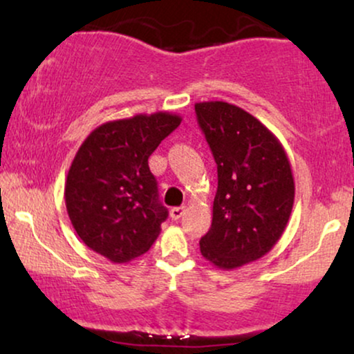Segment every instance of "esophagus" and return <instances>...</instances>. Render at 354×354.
<instances>
[{"instance_id":"34e87169","label":"esophagus","mask_w":354,"mask_h":354,"mask_svg":"<svg viewBox=\"0 0 354 354\" xmlns=\"http://www.w3.org/2000/svg\"><path fill=\"white\" fill-rule=\"evenodd\" d=\"M183 214H185V207H183V206H177V207H172V209H171L172 221H178Z\"/></svg>"}]
</instances>
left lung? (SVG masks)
Instances as JSON below:
<instances>
[{
	"label": "left lung",
	"mask_w": 354,
	"mask_h": 354,
	"mask_svg": "<svg viewBox=\"0 0 354 354\" xmlns=\"http://www.w3.org/2000/svg\"><path fill=\"white\" fill-rule=\"evenodd\" d=\"M195 113L217 166L212 224L200 250L219 269H236L282 236L295 200L292 167L275 135L239 106L206 101Z\"/></svg>",
	"instance_id": "left-lung-1"
}]
</instances>
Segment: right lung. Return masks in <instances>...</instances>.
<instances>
[{"instance_id":"add662e5","label":"right lung","mask_w":354,"mask_h":354,"mask_svg":"<svg viewBox=\"0 0 354 354\" xmlns=\"http://www.w3.org/2000/svg\"><path fill=\"white\" fill-rule=\"evenodd\" d=\"M182 119L137 114L96 127L77 151L66 180V207L80 240L113 263L147 253L169 211L159 201L148 158Z\"/></svg>"}]
</instances>
